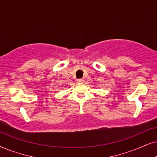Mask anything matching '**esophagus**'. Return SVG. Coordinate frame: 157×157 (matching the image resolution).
Listing matches in <instances>:
<instances>
[{
	"label": "esophagus",
	"instance_id": "1",
	"mask_svg": "<svg viewBox=\"0 0 157 157\" xmlns=\"http://www.w3.org/2000/svg\"><path fill=\"white\" fill-rule=\"evenodd\" d=\"M84 81H85L84 79H78V80H77V82L82 83V82H84Z\"/></svg>",
	"mask_w": 157,
	"mask_h": 157
}]
</instances>
